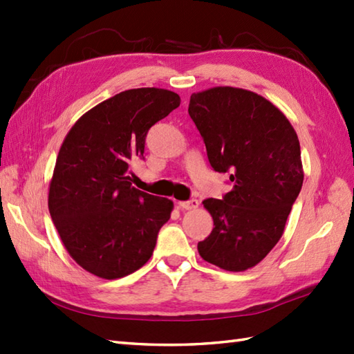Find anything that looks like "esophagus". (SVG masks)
Here are the masks:
<instances>
[{
  "label": "esophagus",
  "mask_w": 354,
  "mask_h": 354,
  "mask_svg": "<svg viewBox=\"0 0 354 354\" xmlns=\"http://www.w3.org/2000/svg\"><path fill=\"white\" fill-rule=\"evenodd\" d=\"M178 205H179V208H183V209H194V208H198L199 201L198 199L183 201V202H178Z\"/></svg>",
  "instance_id": "1"
}]
</instances>
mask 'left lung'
Wrapping results in <instances>:
<instances>
[{
	"mask_svg": "<svg viewBox=\"0 0 354 354\" xmlns=\"http://www.w3.org/2000/svg\"><path fill=\"white\" fill-rule=\"evenodd\" d=\"M189 114L214 171L230 173L231 192L204 207L214 228L198 243L201 257L225 270H245L280 240L303 187L301 150L289 120L246 89L217 86L192 94Z\"/></svg>",
	"mask_w": 354,
	"mask_h": 354,
	"instance_id": "1",
	"label": "left lung"
}]
</instances>
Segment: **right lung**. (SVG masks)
I'll use <instances>...</instances> for the list:
<instances>
[{
	"label": "right lung",
	"instance_id": "add662e5",
	"mask_svg": "<svg viewBox=\"0 0 354 354\" xmlns=\"http://www.w3.org/2000/svg\"><path fill=\"white\" fill-rule=\"evenodd\" d=\"M181 99L161 88L115 94L82 115L59 150L48 209L62 242L88 272L106 280L140 269L152 255L173 202L132 187L150 127Z\"/></svg>",
	"mask_w": 354,
	"mask_h": 354
}]
</instances>
